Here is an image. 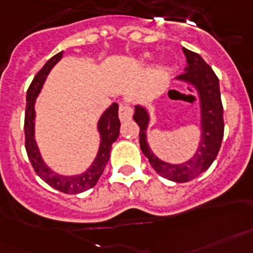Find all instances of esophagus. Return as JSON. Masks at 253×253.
<instances>
[{
	"instance_id": "obj_1",
	"label": "esophagus",
	"mask_w": 253,
	"mask_h": 253,
	"mask_svg": "<svg viewBox=\"0 0 253 253\" xmlns=\"http://www.w3.org/2000/svg\"><path fill=\"white\" fill-rule=\"evenodd\" d=\"M133 115V109L129 104H120V108H119V117H120L121 121L130 120V117Z\"/></svg>"
}]
</instances>
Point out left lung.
Segmentation results:
<instances>
[{
  "label": "left lung",
  "instance_id": "8db88e82",
  "mask_svg": "<svg viewBox=\"0 0 253 253\" xmlns=\"http://www.w3.org/2000/svg\"><path fill=\"white\" fill-rule=\"evenodd\" d=\"M187 66L185 72L177 78L185 83L193 84L201 97V126L202 137L197 152L189 161L178 165L161 161L150 150L146 141V129L149 125V113L146 108L136 105L133 119L140 126V148L150 165L160 175L174 182H189L207 170L218 156L224 133L223 105L219 91V79L212 68L202 59L197 52L183 48Z\"/></svg>",
  "mask_w": 253,
  "mask_h": 253
}]
</instances>
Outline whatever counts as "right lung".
Returning <instances> with one entry per match:
<instances>
[{"label": "right lung", "mask_w": 253, "mask_h": 253, "mask_svg": "<svg viewBox=\"0 0 253 253\" xmlns=\"http://www.w3.org/2000/svg\"><path fill=\"white\" fill-rule=\"evenodd\" d=\"M63 56V51L58 52L38 71L31 82L30 87L27 89L26 96V112H25V148H26L27 157L30 160L31 165L34 168L35 173L54 189L59 190L64 194H79L85 190L91 189L97 183L100 175L104 171V168L109 160L112 144L117 140L120 133V120H119V105L113 103L105 111L99 123L97 129L100 133V148L96 156L95 161L84 173L78 175H60L54 173L48 166L43 162L39 149L37 146L34 138V120H35V99L42 89V85L46 80L48 72L55 66Z\"/></svg>", "instance_id": "1"}]
</instances>
